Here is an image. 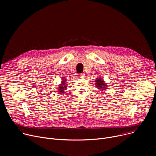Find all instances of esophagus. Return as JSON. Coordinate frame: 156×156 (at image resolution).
<instances>
[{
	"label": "esophagus",
	"instance_id": "obj_1",
	"mask_svg": "<svg viewBox=\"0 0 156 156\" xmlns=\"http://www.w3.org/2000/svg\"><path fill=\"white\" fill-rule=\"evenodd\" d=\"M85 76V73H81V74H80V76H81V77H83Z\"/></svg>",
	"mask_w": 156,
	"mask_h": 156
}]
</instances>
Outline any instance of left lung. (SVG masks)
I'll list each match as a JSON object with an SVG mask.
<instances>
[{
	"label": "left lung",
	"mask_w": 156,
	"mask_h": 156,
	"mask_svg": "<svg viewBox=\"0 0 156 156\" xmlns=\"http://www.w3.org/2000/svg\"><path fill=\"white\" fill-rule=\"evenodd\" d=\"M95 82L97 88L100 90H105L106 87H107V85H106V83L104 81V79H102L101 76H99V78H97L95 81Z\"/></svg>",
	"instance_id": "obj_1"
}]
</instances>
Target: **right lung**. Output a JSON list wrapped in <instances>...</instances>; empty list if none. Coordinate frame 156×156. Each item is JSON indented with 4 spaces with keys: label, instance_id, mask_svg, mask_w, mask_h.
<instances>
[{
    "label": "right lung",
    "instance_id": "obj_1",
    "mask_svg": "<svg viewBox=\"0 0 156 156\" xmlns=\"http://www.w3.org/2000/svg\"><path fill=\"white\" fill-rule=\"evenodd\" d=\"M62 81H61V84H59L60 86L59 87V88L58 90H57V92H59L60 93L61 92H64V90H66V88L67 87L66 86V84H67V81H66V80L65 78H62Z\"/></svg>",
    "mask_w": 156,
    "mask_h": 156
}]
</instances>
